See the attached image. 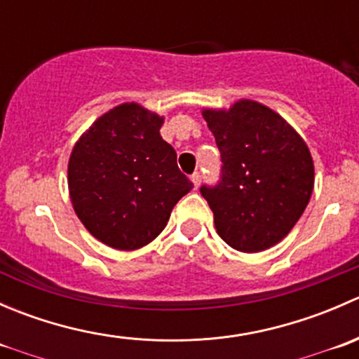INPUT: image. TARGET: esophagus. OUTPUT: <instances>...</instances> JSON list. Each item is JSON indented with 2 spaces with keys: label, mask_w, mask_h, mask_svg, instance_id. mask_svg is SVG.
I'll use <instances>...</instances> for the list:
<instances>
[{
  "label": "esophagus",
  "mask_w": 359,
  "mask_h": 359,
  "mask_svg": "<svg viewBox=\"0 0 359 359\" xmlns=\"http://www.w3.org/2000/svg\"><path fill=\"white\" fill-rule=\"evenodd\" d=\"M191 182H193L194 189H198V186H200V182H201V177H200V173H198V172H194L193 175H191Z\"/></svg>",
  "instance_id": "obj_1"
}]
</instances>
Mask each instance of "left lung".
Segmentation results:
<instances>
[{"label":"left lung","instance_id":"8db88e82","mask_svg":"<svg viewBox=\"0 0 359 359\" xmlns=\"http://www.w3.org/2000/svg\"><path fill=\"white\" fill-rule=\"evenodd\" d=\"M222 159L217 186H201L219 236L238 252L280 243L306 210L314 165L302 137L255 100L203 109Z\"/></svg>","mask_w":359,"mask_h":359}]
</instances>
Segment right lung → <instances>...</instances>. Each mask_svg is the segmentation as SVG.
<instances>
[{
  "label": "right lung",
  "mask_w": 359,
  "mask_h": 359,
  "mask_svg": "<svg viewBox=\"0 0 359 359\" xmlns=\"http://www.w3.org/2000/svg\"><path fill=\"white\" fill-rule=\"evenodd\" d=\"M163 118L135 102L100 116L72 147L67 165L72 208L92 236L116 250L154 240L193 182L161 139Z\"/></svg>",
  "instance_id": "add662e5"
}]
</instances>
